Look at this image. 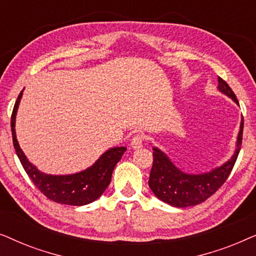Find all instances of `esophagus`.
<instances>
[{
    "label": "esophagus",
    "instance_id": "34e87169",
    "mask_svg": "<svg viewBox=\"0 0 256 256\" xmlns=\"http://www.w3.org/2000/svg\"><path fill=\"white\" fill-rule=\"evenodd\" d=\"M143 141H144V136L141 132H138V134H136L134 138H132V142H130V146L132 149H138L141 148L142 144H143Z\"/></svg>",
    "mask_w": 256,
    "mask_h": 256
}]
</instances>
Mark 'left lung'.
<instances>
[{
  "label": "left lung",
  "mask_w": 256,
  "mask_h": 256,
  "mask_svg": "<svg viewBox=\"0 0 256 256\" xmlns=\"http://www.w3.org/2000/svg\"><path fill=\"white\" fill-rule=\"evenodd\" d=\"M218 88L220 92L236 101L239 104L236 94L225 80L219 76ZM244 132V118L241 120L240 132L238 135L236 149L228 162L216 168L211 172L202 174H188L178 170L170 160L160 149L154 148L152 168L149 176V186L155 196L166 204L174 208H188L205 202L219 190L225 183L236 162L241 149Z\"/></svg>",
  "instance_id": "left-lung-1"
}]
</instances>
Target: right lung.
<instances>
[{
  "instance_id": "1",
  "label": "right lung",
  "mask_w": 256,
  "mask_h": 256,
  "mask_svg": "<svg viewBox=\"0 0 256 256\" xmlns=\"http://www.w3.org/2000/svg\"><path fill=\"white\" fill-rule=\"evenodd\" d=\"M22 93L23 90L17 98L12 110V134L14 148L31 182L45 197L58 204L82 206L96 200L110 185L114 168L127 148L116 146L110 149L92 166L79 174H68V176H51L40 172L28 160L16 140L15 118Z\"/></svg>"
}]
</instances>
